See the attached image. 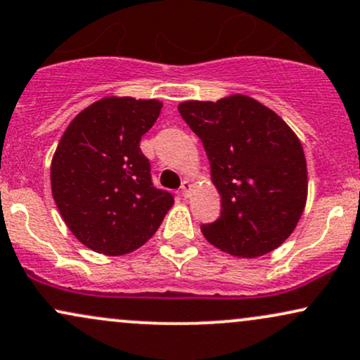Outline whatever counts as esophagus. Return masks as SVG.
<instances>
[{"instance_id":"esophagus-1","label":"esophagus","mask_w":360,"mask_h":360,"mask_svg":"<svg viewBox=\"0 0 360 360\" xmlns=\"http://www.w3.org/2000/svg\"><path fill=\"white\" fill-rule=\"evenodd\" d=\"M191 181L189 179H186V181H183V184H181V194H183L184 198H188V194H189V191H191Z\"/></svg>"}]
</instances>
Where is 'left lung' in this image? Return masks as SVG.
Segmentation results:
<instances>
[{"label": "left lung", "instance_id": "1", "mask_svg": "<svg viewBox=\"0 0 360 360\" xmlns=\"http://www.w3.org/2000/svg\"><path fill=\"white\" fill-rule=\"evenodd\" d=\"M201 139L221 216L202 224L211 245L238 258L278 248L305 210L307 161L300 139L274 110L248 95L177 105Z\"/></svg>", "mask_w": 360, "mask_h": 360}]
</instances>
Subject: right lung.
<instances>
[{
    "label": "right lung",
    "instance_id": "right-lung-1",
    "mask_svg": "<svg viewBox=\"0 0 360 360\" xmlns=\"http://www.w3.org/2000/svg\"><path fill=\"white\" fill-rule=\"evenodd\" d=\"M162 102L105 97L65 129L51 159V194L65 224L86 248L119 257L137 250L174 205L155 189L139 142Z\"/></svg>",
    "mask_w": 360,
    "mask_h": 360
}]
</instances>
